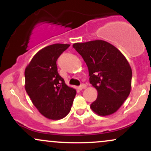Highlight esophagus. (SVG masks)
Masks as SVG:
<instances>
[{"instance_id": "esophagus-1", "label": "esophagus", "mask_w": 151, "mask_h": 151, "mask_svg": "<svg viewBox=\"0 0 151 151\" xmlns=\"http://www.w3.org/2000/svg\"><path fill=\"white\" fill-rule=\"evenodd\" d=\"M86 87V84H81V85L79 86V89H80V90H82V89H85Z\"/></svg>"}]
</instances>
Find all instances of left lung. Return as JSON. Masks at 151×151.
<instances>
[{
	"mask_svg": "<svg viewBox=\"0 0 151 151\" xmlns=\"http://www.w3.org/2000/svg\"><path fill=\"white\" fill-rule=\"evenodd\" d=\"M89 69V82L97 90L90 107L99 116L115 113L131 92L132 70L122 53L104 40L74 43Z\"/></svg>",
	"mask_w": 151,
	"mask_h": 151,
	"instance_id": "left-lung-1",
	"label": "left lung"
}]
</instances>
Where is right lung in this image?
Returning a JSON list of instances; mask_svg holds the SVG:
<instances>
[{
    "label": "right lung",
    "mask_w": 151,
    "mask_h": 151,
    "mask_svg": "<svg viewBox=\"0 0 151 151\" xmlns=\"http://www.w3.org/2000/svg\"><path fill=\"white\" fill-rule=\"evenodd\" d=\"M70 47L54 44L40 50L25 71L26 92L45 117L58 120L71 110L76 90L68 86L58 72L57 60Z\"/></svg>",
    "instance_id": "1"
}]
</instances>
